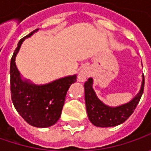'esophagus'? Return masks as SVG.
Instances as JSON below:
<instances>
[{"mask_svg": "<svg viewBox=\"0 0 151 151\" xmlns=\"http://www.w3.org/2000/svg\"><path fill=\"white\" fill-rule=\"evenodd\" d=\"M91 75V69L87 66L81 67L78 74V80L80 81H85Z\"/></svg>", "mask_w": 151, "mask_h": 151, "instance_id": "esophagus-1", "label": "esophagus"}]
</instances>
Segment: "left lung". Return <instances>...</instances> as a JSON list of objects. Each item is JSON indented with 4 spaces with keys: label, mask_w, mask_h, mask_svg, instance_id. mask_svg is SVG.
<instances>
[{
    "label": "left lung",
    "mask_w": 151,
    "mask_h": 151,
    "mask_svg": "<svg viewBox=\"0 0 151 151\" xmlns=\"http://www.w3.org/2000/svg\"><path fill=\"white\" fill-rule=\"evenodd\" d=\"M92 85V77H90L84 84L85 101L88 119L96 127H114L123 124L134 113L144 91L145 77L142 76L141 86L135 96L129 102L117 107H110L102 102L96 96Z\"/></svg>",
    "instance_id": "obj_1"
}]
</instances>
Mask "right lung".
<instances>
[{"mask_svg":"<svg viewBox=\"0 0 151 151\" xmlns=\"http://www.w3.org/2000/svg\"><path fill=\"white\" fill-rule=\"evenodd\" d=\"M38 29L22 38L11 60V95L16 110L28 124L37 128H47L60 119L67 91L76 81V75L53 81L44 85H36L23 78L16 65V57L21 45Z\"/></svg>","mask_w":151,"mask_h":151,"instance_id":"1","label":"right lung"}]
</instances>
